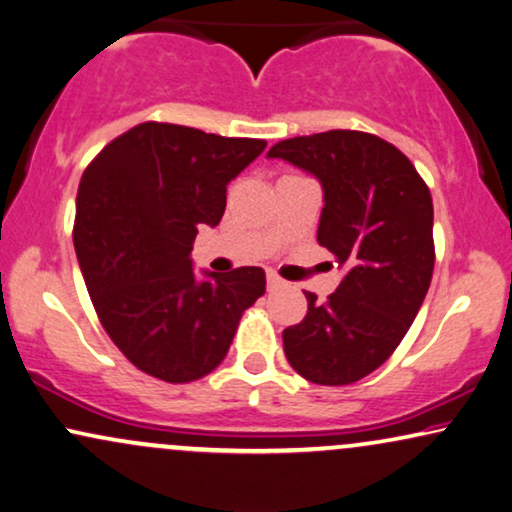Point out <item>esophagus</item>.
<instances>
[{
	"label": "esophagus",
	"mask_w": 512,
	"mask_h": 512,
	"mask_svg": "<svg viewBox=\"0 0 512 512\" xmlns=\"http://www.w3.org/2000/svg\"><path fill=\"white\" fill-rule=\"evenodd\" d=\"M281 285H283L281 276L274 274V271H269V274H267V288L269 290H276V288H281Z\"/></svg>",
	"instance_id": "1"
}]
</instances>
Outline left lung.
Returning <instances> with one entry per match:
<instances>
[{
	"mask_svg": "<svg viewBox=\"0 0 512 512\" xmlns=\"http://www.w3.org/2000/svg\"><path fill=\"white\" fill-rule=\"evenodd\" d=\"M267 156L318 177V243L344 269L325 302L304 292V320L283 330L285 358L313 384H353L391 358L424 304L435 264L431 192L398 147L363 131L299 135Z\"/></svg>",
	"mask_w": 512,
	"mask_h": 512,
	"instance_id": "left-lung-1",
	"label": "left lung"
}]
</instances>
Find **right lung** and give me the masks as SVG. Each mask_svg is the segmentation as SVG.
<instances>
[{"instance_id":"add662e5","label":"right lung","mask_w":512,"mask_h":512,"mask_svg":"<svg viewBox=\"0 0 512 512\" xmlns=\"http://www.w3.org/2000/svg\"><path fill=\"white\" fill-rule=\"evenodd\" d=\"M264 147L145 121L81 175L72 236L88 295L114 346L149 377H206L227 356L243 311L264 295L260 267L199 281L189 260L199 227L220 224L227 185Z\"/></svg>"}]
</instances>
